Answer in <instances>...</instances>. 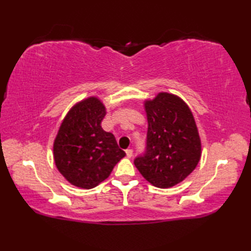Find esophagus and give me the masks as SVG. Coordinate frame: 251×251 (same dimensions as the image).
<instances>
[{
	"label": "esophagus",
	"mask_w": 251,
	"mask_h": 251,
	"mask_svg": "<svg viewBox=\"0 0 251 251\" xmlns=\"http://www.w3.org/2000/svg\"><path fill=\"white\" fill-rule=\"evenodd\" d=\"M126 156L128 157V158H130L132 156V150H131V149H127V150H126Z\"/></svg>",
	"instance_id": "1"
}]
</instances>
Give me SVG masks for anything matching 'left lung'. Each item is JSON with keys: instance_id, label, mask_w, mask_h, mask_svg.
Here are the masks:
<instances>
[{"instance_id": "left-lung-1", "label": "left lung", "mask_w": 251, "mask_h": 251, "mask_svg": "<svg viewBox=\"0 0 251 251\" xmlns=\"http://www.w3.org/2000/svg\"><path fill=\"white\" fill-rule=\"evenodd\" d=\"M146 152L135 158V166L156 188L180 183L201 159L199 130L190 108L178 96L159 93L147 100Z\"/></svg>"}]
</instances>
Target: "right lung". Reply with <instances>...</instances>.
I'll use <instances>...</instances> for the list:
<instances>
[{
	"mask_svg": "<svg viewBox=\"0 0 251 251\" xmlns=\"http://www.w3.org/2000/svg\"><path fill=\"white\" fill-rule=\"evenodd\" d=\"M103 103L89 97L76 103L63 119L54 141V159L59 173L71 184L93 189L109 177L126 155L115 137L101 127Z\"/></svg>",
	"mask_w": 251,
	"mask_h": 251,
	"instance_id": "obj_1",
	"label": "right lung"
}]
</instances>
